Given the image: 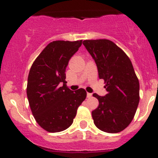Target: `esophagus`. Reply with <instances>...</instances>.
Masks as SVG:
<instances>
[{
  "instance_id": "34e87169",
  "label": "esophagus",
  "mask_w": 158,
  "mask_h": 158,
  "mask_svg": "<svg viewBox=\"0 0 158 158\" xmlns=\"http://www.w3.org/2000/svg\"><path fill=\"white\" fill-rule=\"evenodd\" d=\"M92 96H93V94H92V93H87V97H88V98H91Z\"/></svg>"
}]
</instances>
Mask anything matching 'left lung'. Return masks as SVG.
Instances as JSON below:
<instances>
[{"label":"left lung","mask_w":158,"mask_h":158,"mask_svg":"<svg viewBox=\"0 0 158 158\" xmlns=\"http://www.w3.org/2000/svg\"><path fill=\"white\" fill-rule=\"evenodd\" d=\"M95 60L99 77L104 79L107 94L93 96L99 100L92 111L96 127L107 133H118L133 120L139 103V81L129 57L108 40L83 41Z\"/></svg>","instance_id":"obj_1"}]
</instances>
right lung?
<instances>
[{
  "label": "right lung",
  "instance_id": "obj_1",
  "mask_svg": "<svg viewBox=\"0 0 158 158\" xmlns=\"http://www.w3.org/2000/svg\"><path fill=\"white\" fill-rule=\"evenodd\" d=\"M81 44L82 40L51 42L29 71L27 96L32 115L43 129L51 133L71 126L78 107L87 96L85 89L73 92L65 85V69Z\"/></svg>",
  "mask_w": 158,
  "mask_h": 158
}]
</instances>
